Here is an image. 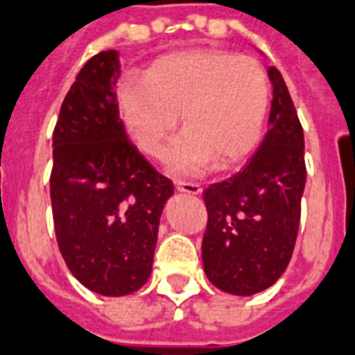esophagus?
<instances>
[{
    "label": "esophagus",
    "instance_id": "esophagus-1",
    "mask_svg": "<svg viewBox=\"0 0 355 355\" xmlns=\"http://www.w3.org/2000/svg\"><path fill=\"white\" fill-rule=\"evenodd\" d=\"M175 189L187 193V195H200L202 193V187L193 182H175Z\"/></svg>",
    "mask_w": 355,
    "mask_h": 355
}]
</instances>
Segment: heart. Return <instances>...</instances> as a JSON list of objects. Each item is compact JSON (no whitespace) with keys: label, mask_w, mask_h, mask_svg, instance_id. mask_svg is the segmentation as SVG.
I'll return each mask as SVG.
<instances>
[{"label":"heart","mask_w":355,"mask_h":355,"mask_svg":"<svg viewBox=\"0 0 355 355\" xmlns=\"http://www.w3.org/2000/svg\"><path fill=\"white\" fill-rule=\"evenodd\" d=\"M270 103L260 62L206 47L164 55L145 70L143 82L125 80L118 89L125 130L153 158L164 155L182 114L185 132L166 157L182 175L243 162L262 139Z\"/></svg>","instance_id":"obj_1"}]
</instances>
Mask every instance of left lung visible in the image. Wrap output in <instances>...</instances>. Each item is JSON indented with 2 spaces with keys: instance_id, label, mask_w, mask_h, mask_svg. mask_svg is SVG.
Masks as SVG:
<instances>
[{
  "instance_id": "1",
  "label": "left lung",
  "mask_w": 355,
  "mask_h": 355,
  "mask_svg": "<svg viewBox=\"0 0 355 355\" xmlns=\"http://www.w3.org/2000/svg\"><path fill=\"white\" fill-rule=\"evenodd\" d=\"M273 85L268 132L248 164L205 191L206 277L220 291L250 296L270 288L293 256L306 185L304 132L281 72Z\"/></svg>"
}]
</instances>
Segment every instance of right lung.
<instances>
[{
    "instance_id": "add662e5",
    "label": "right lung",
    "mask_w": 355,
    "mask_h": 355,
    "mask_svg": "<svg viewBox=\"0 0 355 355\" xmlns=\"http://www.w3.org/2000/svg\"><path fill=\"white\" fill-rule=\"evenodd\" d=\"M118 51L97 53L70 85L53 132L51 208L70 273L93 293L125 296L153 271L172 182L135 149L120 120Z\"/></svg>"
}]
</instances>
